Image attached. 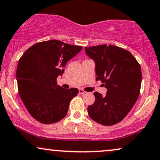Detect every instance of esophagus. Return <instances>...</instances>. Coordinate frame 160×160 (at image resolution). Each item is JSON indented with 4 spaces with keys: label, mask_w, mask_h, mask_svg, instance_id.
<instances>
[{
    "label": "esophagus",
    "mask_w": 160,
    "mask_h": 160,
    "mask_svg": "<svg viewBox=\"0 0 160 160\" xmlns=\"http://www.w3.org/2000/svg\"><path fill=\"white\" fill-rule=\"evenodd\" d=\"M79 93H80V95H84V94L86 93V92L84 91L83 89H81V88H80V89H79Z\"/></svg>",
    "instance_id": "34e87169"
}]
</instances>
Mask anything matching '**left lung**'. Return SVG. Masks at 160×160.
Returning <instances> with one entry per match:
<instances>
[{
    "mask_svg": "<svg viewBox=\"0 0 160 160\" xmlns=\"http://www.w3.org/2000/svg\"><path fill=\"white\" fill-rule=\"evenodd\" d=\"M95 63L96 80L107 88L105 96L95 92V101L88 107L89 117L105 126L122 121L139 95L142 72L139 63L130 51L109 45L85 48Z\"/></svg>",
    "mask_w": 160,
    "mask_h": 160,
    "instance_id": "8db88e82",
    "label": "left lung"
}]
</instances>
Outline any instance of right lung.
<instances>
[{"instance_id":"add662e5","label":"right lung","mask_w":160,"mask_h":160,"mask_svg":"<svg viewBox=\"0 0 160 160\" xmlns=\"http://www.w3.org/2000/svg\"><path fill=\"white\" fill-rule=\"evenodd\" d=\"M81 50V46L49 40L31 46L19 59L16 71L19 95L36 121L50 124L65 118L70 101L79 90L58 86L57 78Z\"/></svg>"}]
</instances>
